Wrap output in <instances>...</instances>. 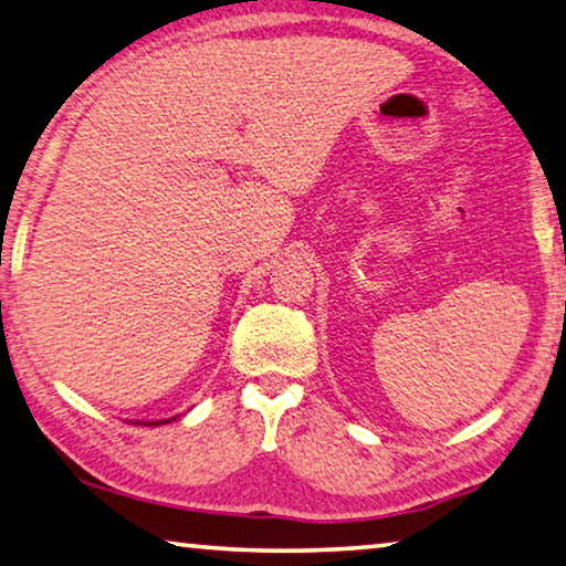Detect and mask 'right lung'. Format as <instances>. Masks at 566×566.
<instances>
[{"instance_id": "1", "label": "right lung", "mask_w": 566, "mask_h": 566, "mask_svg": "<svg viewBox=\"0 0 566 566\" xmlns=\"http://www.w3.org/2000/svg\"><path fill=\"white\" fill-rule=\"evenodd\" d=\"M160 423H164V420H156V423H146V426H160Z\"/></svg>"}]
</instances>
